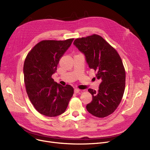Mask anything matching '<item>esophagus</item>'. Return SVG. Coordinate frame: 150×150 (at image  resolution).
Returning a JSON list of instances; mask_svg holds the SVG:
<instances>
[{
	"label": "esophagus",
	"instance_id": "esophagus-1",
	"mask_svg": "<svg viewBox=\"0 0 150 150\" xmlns=\"http://www.w3.org/2000/svg\"><path fill=\"white\" fill-rule=\"evenodd\" d=\"M80 91V89H74V92L75 93H78V92H79Z\"/></svg>",
	"mask_w": 150,
	"mask_h": 150
}]
</instances>
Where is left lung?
I'll use <instances>...</instances> for the list:
<instances>
[{
	"instance_id": "8db88e82",
	"label": "left lung",
	"mask_w": 150,
	"mask_h": 150,
	"mask_svg": "<svg viewBox=\"0 0 150 150\" xmlns=\"http://www.w3.org/2000/svg\"><path fill=\"white\" fill-rule=\"evenodd\" d=\"M74 44L84 54L89 68L96 71L97 78L101 81L97 92L88 89L92 100L86 109L96 117L108 116L119 105L125 88V70L119 54L98 35L76 39Z\"/></svg>"
}]
</instances>
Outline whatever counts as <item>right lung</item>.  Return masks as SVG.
I'll list each match as a JSON object with an SVG mask.
<instances>
[{
    "label": "right lung",
    "mask_w": 150,
    "mask_h": 150,
    "mask_svg": "<svg viewBox=\"0 0 150 150\" xmlns=\"http://www.w3.org/2000/svg\"><path fill=\"white\" fill-rule=\"evenodd\" d=\"M73 41H42L25 59L23 71L27 95L35 108L44 115L56 117L64 113L74 94L72 86H62L52 78Z\"/></svg>",
    "instance_id": "right-lung-1"
}]
</instances>
